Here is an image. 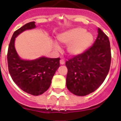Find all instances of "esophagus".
<instances>
[{
    "instance_id": "obj_1",
    "label": "esophagus",
    "mask_w": 121,
    "mask_h": 121,
    "mask_svg": "<svg viewBox=\"0 0 121 121\" xmlns=\"http://www.w3.org/2000/svg\"><path fill=\"white\" fill-rule=\"evenodd\" d=\"M64 63H65V61H64V60H60V64L61 65H63V64H64Z\"/></svg>"
}]
</instances>
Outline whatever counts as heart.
<instances>
[{"label":"heart","instance_id":"heart-1","mask_svg":"<svg viewBox=\"0 0 121 121\" xmlns=\"http://www.w3.org/2000/svg\"><path fill=\"white\" fill-rule=\"evenodd\" d=\"M58 42L64 45H68L67 51L71 56L81 55L88 49L94 42L92 33L86 32V29L82 27H75L66 30L58 35ZM54 48L57 51L61 48L59 45L55 43Z\"/></svg>","mask_w":121,"mask_h":121}]
</instances>
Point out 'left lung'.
<instances>
[{
    "label": "left lung",
    "instance_id": "8db88e82",
    "mask_svg": "<svg viewBox=\"0 0 121 121\" xmlns=\"http://www.w3.org/2000/svg\"><path fill=\"white\" fill-rule=\"evenodd\" d=\"M111 50L109 38L98 28L92 47L81 55L67 61L66 86L73 94L85 96L101 85L109 73Z\"/></svg>",
    "mask_w": 121,
    "mask_h": 121
}]
</instances>
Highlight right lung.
Wrapping results in <instances>:
<instances>
[{
    "label": "right lung",
    "mask_w": 121,
    "mask_h": 121,
    "mask_svg": "<svg viewBox=\"0 0 121 121\" xmlns=\"http://www.w3.org/2000/svg\"><path fill=\"white\" fill-rule=\"evenodd\" d=\"M36 27L35 22H29L13 33L9 45L7 59L8 70L13 82L24 92L39 95L48 90L52 79L60 67V58L40 57L24 60L15 48V38L23 31Z\"/></svg>",
    "instance_id": "right-lung-1"
}]
</instances>
